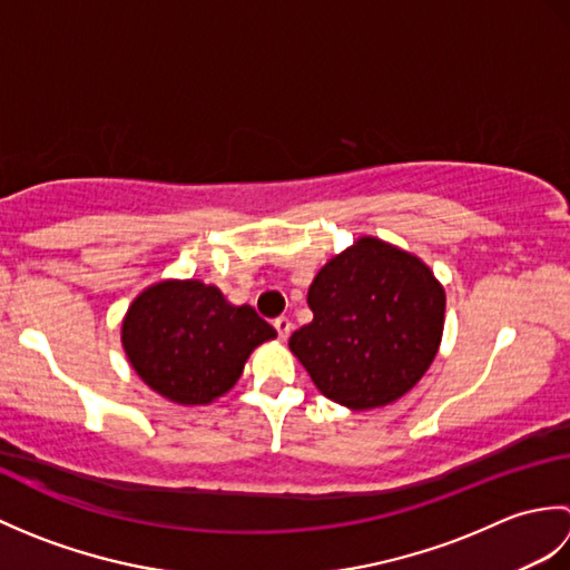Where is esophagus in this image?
Wrapping results in <instances>:
<instances>
[{"label":"esophagus","mask_w":570,"mask_h":570,"mask_svg":"<svg viewBox=\"0 0 570 570\" xmlns=\"http://www.w3.org/2000/svg\"><path fill=\"white\" fill-rule=\"evenodd\" d=\"M274 328H276L278 337H282V341H286V337H288V333H292V328H294V323H292V321H288L286 316H278V318L274 321Z\"/></svg>","instance_id":"1"}]
</instances>
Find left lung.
<instances>
[{
    "label": "left lung",
    "instance_id": "1",
    "mask_svg": "<svg viewBox=\"0 0 570 570\" xmlns=\"http://www.w3.org/2000/svg\"><path fill=\"white\" fill-rule=\"evenodd\" d=\"M313 321L288 347L323 396L353 411L402 399L439 353L445 292L429 264L362 235L321 266L308 288Z\"/></svg>",
    "mask_w": 570,
    "mask_h": 570
}]
</instances>
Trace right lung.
Masks as SVG:
<instances>
[{
	"mask_svg": "<svg viewBox=\"0 0 570 570\" xmlns=\"http://www.w3.org/2000/svg\"><path fill=\"white\" fill-rule=\"evenodd\" d=\"M276 331L252 306L227 304L198 278H164L131 301L122 321L129 365L180 406L213 404L237 384L245 362Z\"/></svg>",
	"mask_w": 570,
	"mask_h": 570,
	"instance_id": "1",
	"label": "right lung"
}]
</instances>
